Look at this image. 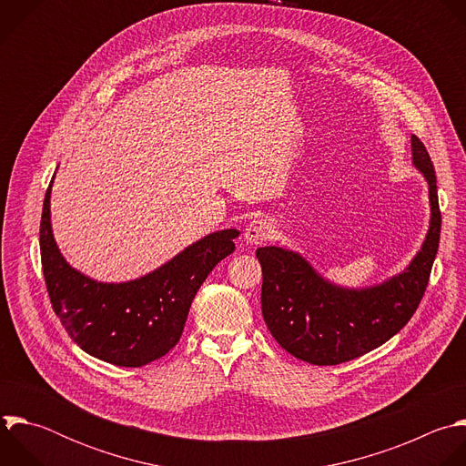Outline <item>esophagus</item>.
<instances>
[{
  "mask_svg": "<svg viewBox=\"0 0 466 466\" xmlns=\"http://www.w3.org/2000/svg\"><path fill=\"white\" fill-rule=\"evenodd\" d=\"M273 233H275L273 222H269L266 218H255L248 224V228L244 231V242L248 246H257V244L269 240L273 237Z\"/></svg>",
  "mask_w": 466,
  "mask_h": 466,
  "instance_id": "esophagus-1",
  "label": "esophagus"
}]
</instances>
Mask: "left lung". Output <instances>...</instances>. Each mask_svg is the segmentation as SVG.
<instances>
[{"label": "left lung", "instance_id": "left-lung-1", "mask_svg": "<svg viewBox=\"0 0 466 466\" xmlns=\"http://www.w3.org/2000/svg\"><path fill=\"white\" fill-rule=\"evenodd\" d=\"M413 165L428 181L430 229L408 268L367 289L338 287L298 251L277 246L255 251L262 268L264 321L285 350L312 365H336L393 338L415 314L439 249L441 211L433 163L411 136Z\"/></svg>", "mask_w": 466, "mask_h": 466}]
</instances>
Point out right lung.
<instances>
[{"instance_id":"obj_1","label":"right lung","mask_w":466,"mask_h":466,"mask_svg":"<svg viewBox=\"0 0 466 466\" xmlns=\"http://www.w3.org/2000/svg\"><path fill=\"white\" fill-rule=\"evenodd\" d=\"M53 179L44 198L40 253L47 294L66 332L84 352L119 367H141L165 356L179 341L211 269L235 251L238 229L215 231L134 281L101 283L71 268L55 242Z\"/></svg>"}]
</instances>
